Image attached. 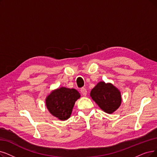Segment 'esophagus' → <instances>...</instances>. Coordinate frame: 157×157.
<instances>
[{"instance_id": "34e87169", "label": "esophagus", "mask_w": 157, "mask_h": 157, "mask_svg": "<svg viewBox=\"0 0 157 157\" xmlns=\"http://www.w3.org/2000/svg\"><path fill=\"white\" fill-rule=\"evenodd\" d=\"M80 92H81V93H82L84 96H86L87 95V90H86V89L85 88V87H82V88H81Z\"/></svg>"}]
</instances>
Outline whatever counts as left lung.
Wrapping results in <instances>:
<instances>
[{"mask_svg":"<svg viewBox=\"0 0 157 157\" xmlns=\"http://www.w3.org/2000/svg\"><path fill=\"white\" fill-rule=\"evenodd\" d=\"M90 95L99 107L108 113H112L120 106L121 93L113 85L100 82L91 91Z\"/></svg>","mask_w":157,"mask_h":157,"instance_id":"8db88e82","label":"left lung"}]
</instances>
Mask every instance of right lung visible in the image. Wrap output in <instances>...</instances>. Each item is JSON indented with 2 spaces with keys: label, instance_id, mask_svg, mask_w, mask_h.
Masks as SVG:
<instances>
[{
  "label": "right lung",
  "instance_id": "obj_1",
  "mask_svg": "<svg viewBox=\"0 0 157 157\" xmlns=\"http://www.w3.org/2000/svg\"><path fill=\"white\" fill-rule=\"evenodd\" d=\"M80 97L76 90L60 87L52 91L47 97V108L53 116L66 121L70 117L75 102Z\"/></svg>",
  "mask_w": 157,
  "mask_h": 157
}]
</instances>
